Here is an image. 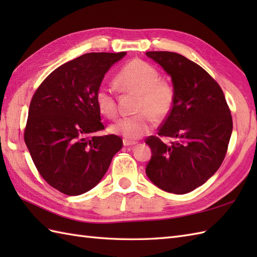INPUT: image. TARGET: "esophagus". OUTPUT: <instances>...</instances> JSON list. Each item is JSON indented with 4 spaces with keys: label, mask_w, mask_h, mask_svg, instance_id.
Segmentation results:
<instances>
[{
    "label": "esophagus",
    "mask_w": 257,
    "mask_h": 257,
    "mask_svg": "<svg viewBox=\"0 0 257 257\" xmlns=\"http://www.w3.org/2000/svg\"><path fill=\"white\" fill-rule=\"evenodd\" d=\"M137 145L136 141H132V140H128V139H123V146L124 147H129V146H135Z\"/></svg>",
    "instance_id": "esophagus-1"
}]
</instances>
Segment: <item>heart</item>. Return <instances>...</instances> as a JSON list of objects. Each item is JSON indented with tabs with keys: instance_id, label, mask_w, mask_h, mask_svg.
<instances>
[{
	"instance_id": "obj_1",
	"label": "heart",
	"mask_w": 257,
	"mask_h": 257,
	"mask_svg": "<svg viewBox=\"0 0 257 257\" xmlns=\"http://www.w3.org/2000/svg\"><path fill=\"white\" fill-rule=\"evenodd\" d=\"M159 76L155 66L141 59H133L123 65L116 76V83L123 91L138 92L137 111L140 112L120 118L110 127L111 133L136 140L154 128L156 119L169 117L176 102V89L171 81ZM95 101L103 116L109 119L117 117V98L111 87H98Z\"/></svg>"
}]
</instances>
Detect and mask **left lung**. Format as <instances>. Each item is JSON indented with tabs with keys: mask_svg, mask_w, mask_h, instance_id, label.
I'll use <instances>...</instances> for the list:
<instances>
[{
	"mask_svg": "<svg viewBox=\"0 0 257 257\" xmlns=\"http://www.w3.org/2000/svg\"><path fill=\"white\" fill-rule=\"evenodd\" d=\"M171 76L176 102L169 117L146 144L151 159L146 173L158 188L184 194L205 183L224 160L233 121L220 85L180 54L147 52ZM160 137L173 138L167 146Z\"/></svg>",
	"mask_w": 257,
	"mask_h": 257,
	"instance_id": "left-lung-1",
	"label": "left lung"
}]
</instances>
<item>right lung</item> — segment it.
Instances as JSON below:
<instances>
[{
	"instance_id": "add662e5",
	"label": "right lung",
	"mask_w": 257,
	"mask_h": 257,
	"mask_svg": "<svg viewBox=\"0 0 257 257\" xmlns=\"http://www.w3.org/2000/svg\"><path fill=\"white\" fill-rule=\"evenodd\" d=\"M121 53H88L56 68L33 95L24 141L42 178L66 195L99 183L122 148L116 135L90 137L105 129L95 92Z\"/></svg>"
}]
</instances>
